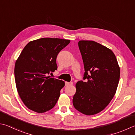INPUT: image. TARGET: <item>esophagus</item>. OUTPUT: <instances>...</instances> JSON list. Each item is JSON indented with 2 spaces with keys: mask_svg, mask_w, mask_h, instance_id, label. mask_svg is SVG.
Listing matches in <instances>:
<instances>
[{
  "mask_svg": "<svg viewBox=\"0 0 135 135\" xmlns=\"http://www.w3.org/2000/svg\"><path fill=\"white\" fill-rule=\"evenodd\" d=\"M72 84H73L72 82H65V85H70Z\"/></svg>",
  "mask_w": 135,
  "mask_h": 135,
  "instance_id": "1",
  "label": "esophagus"
}]
</instances>
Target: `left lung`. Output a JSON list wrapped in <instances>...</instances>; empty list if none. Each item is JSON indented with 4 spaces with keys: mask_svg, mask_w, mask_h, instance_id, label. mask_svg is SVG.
I'll use <instances>...</instances> for the list:
<instances>
[{
    "mask_svg": "<svg viewBox=\"0 0 135 135\" xmlns=\"http://www.w3.org/2000/svg\"><path fill=\"white\" fill-rule=\"evenodd\" d=\"M84 63V80L75 84L73 103L75 109L90 116L107 106L116 94L120 67L114 54L109 48L93 41L78 43Z\"/></svg>",
    "mask_w": 135,
    "mask_h": 135,
    "instance_id": "left-lung-1",
    "label": "left lung"
}]
</instances>
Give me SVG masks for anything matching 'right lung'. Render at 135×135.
I'll return each mask as SVG.
<instances>
[{"instance_id": "right-lung-1", "label": "right lung", "mask_w": 135, "mask_h": 135, "mask_svg": "<svg viewBox=\"0 0 135 135\" xmlns=\"http://www.w3.org/2000/svg\"><path fill=\"white\" fill-rule=\"evenodd\" d=\"M70 42L43 38L31 41L23 49L16 61L15 78L19 97L29 109L42 113L57 103L65 83L48 75L57 70V55Z\"/></svg>"}]
</instances>
